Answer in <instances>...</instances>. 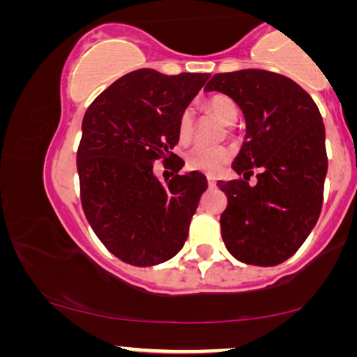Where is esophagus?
<instances>
[{
    "label": "esophagus",
    "instance_id": "34e87169",
    "mask_svg": "<svg viewBox=\"0 0 357 357\" xmlns=\"http://www.w3.org/2000/svg\"><path fill=\"white\" fill-rule=\"evenodd\" d=\"M207 183H208L210 188H213V185L217 184V178L212 176V174H208V176H207Z\"/></svg>",
    "mask_w": 357,
    "mask_h": 357
}]
</instances>
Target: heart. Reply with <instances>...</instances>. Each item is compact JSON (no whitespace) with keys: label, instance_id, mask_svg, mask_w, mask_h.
Masks as SVG:
<instances>
[{"label":"heart","instance_id":"1","mask_svg":"<svg viewBox=\"0 0 357 357\" xmlns=\"http://www.w3.org/2000/svg\"><path fill=\"white\" fill-rule=\"evenodd\" d=\"M205 107L208 112H212L223 124H233L238 118V108L234 102L228 98L227 95H212L205 100ZM194 126V114L192 109L185 108L179 116L178 123V135L181 142H188L192 135ZM231 158V152L227 147H210V145H195L185 153V163L189 169L200 173H218Z\"/></svg>","mask_w":357,"mask_h":357}]
</instances>
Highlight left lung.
I'll list each match as a JSON object with an SVG mask.
<instances>
[{"label":"left lung","instance_id":"obj_1","mask_svg":"<svg viewBox=\"0 0 357 357\" xmlns=\"http://www.w3.org/2000/svg\"><path fill=\"white\" fill-rule=\"evenodd\" d=\"M204 90L227 95L245 119L231 167L246 181H218L228 195L223 243L241 262L273 267L303 245L319 220L328 165L322 116L294 80L262 69L215 74ZM252 167L261 174L249 186Z\"/></svg>","mask_w":357,"mask_h":357}]
</instances>
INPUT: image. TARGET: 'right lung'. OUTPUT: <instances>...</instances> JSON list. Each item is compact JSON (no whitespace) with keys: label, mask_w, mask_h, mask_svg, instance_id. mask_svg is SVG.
<instances>
[{"label":"right lung","mask_w":357,"mask_h":357,"mask_svg":"<svg viewBox=\"0 0 357 357\" xmlns=\"http://www.w3.org/2000/svg\"><path fill=\"white\" fill-rule=\"evenodd\" d=\"M208 77L139 69L109 85L84 114L80 202L93 233L123 262H167L188 239L207 178L199 172L178 174L184 162L173 149L181 113ZM160 158L174 169L165 183L153 173Z\"/></svg>","instance_id":"add662e5"}]
</instances>
